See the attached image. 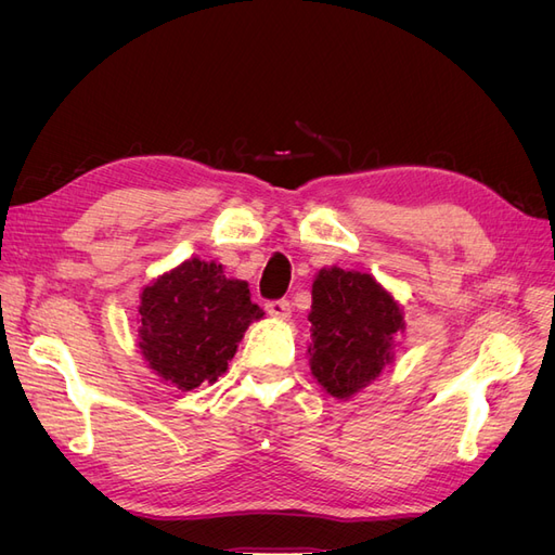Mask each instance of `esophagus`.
Returning <instances> with one entry per match:
<instances>
[{
	"mask_svg": "<svg viewBox=\"0 0 555 555\" xmlns=\"http://www.w3.org/2000/svg\"><path fill=\"white\" fill-rule=\"evenodd\" d=\"M266 312L273 319H280V322H287L292 317V306L289 300H271V304H266Z\"/></svg>",
	"mask_w": 555,
	"mask_h": 555,
	"instance_id": "obj_1",
	"label": "esophagus"
}]
</instances>
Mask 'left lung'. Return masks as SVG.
I'll return each instance as SVG.
<instances>
[{"instance_id": "obj_1", "label": "left lung", "mask_w": 555, "mask_h": 555, "mask_svg": "<svg viewBox=\"0 0 555 555\" xmlns=\"http://www.w3.org/2000/svg\"><path fill=\"white\" fill-rule=\"evenodd\" d=\"M310 371L322 389L347 400L373 384L405 333V312L389 289L361 271L322 268L312 282Z\"/></svg>"}]
</instances>
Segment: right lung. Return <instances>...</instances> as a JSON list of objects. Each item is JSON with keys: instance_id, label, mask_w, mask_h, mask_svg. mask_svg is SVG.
Here are the masks:
<instances>
[{"instance_id": "add662e5", "label": "right lung", "mask_w": 555, "mask_h": 555, "mask_svg": "<svg viewBox=\"0 0 555 555\" xmlns=\"http://www.w3.org/2000/svg\"><path fill=\"white\" fill-rule=\"evenodd\" d=\"M259 319L263 312L251 304L245 280L192 257L143 287L141 357L162 382L192 391L227 373L247 326Z\"/></svg>"}]
</instances>
